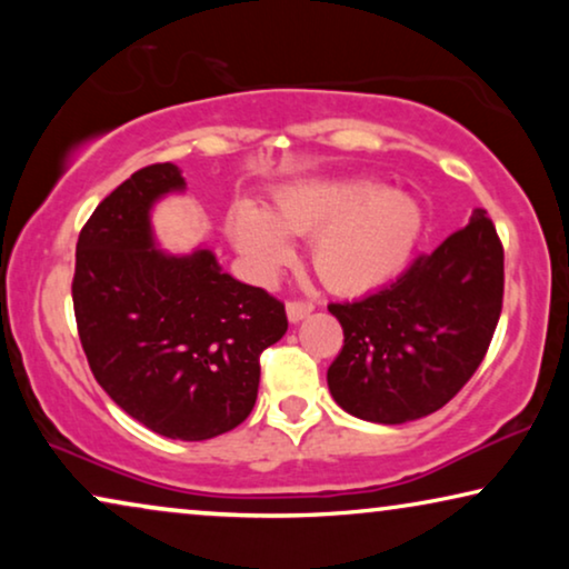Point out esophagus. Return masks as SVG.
<instances>
[{
  "label": "esophagus",
  "mask_w": 569,
  "mask_h": 569,
  "mask_svg": "<svg viewBox=\"0 0 569 569\" xmlns=\"http://www.w3.org/2000/svg\"><path fill=\"white\" fill-rule=\"evenodd\" d=\"M308 313H313V302L308 300H290L287 302V318H290L292 323H298L306 318Z\"/></svg>",
  "instance_id": "obj_1"
}]
</instances>
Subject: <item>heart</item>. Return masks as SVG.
I'll return each mask as SVG.
<instances>
[{
  "instance_id": "obj_1",
  "label": "heart",
  "mask_w": 569,
  "mask_h": 569,
  "mask_svg": "<svg viewBox=\"0 0 569 569\" xmlns=\"http://www.w3.org/2000/svg\"><path fill=\"white\" fill-rule=\"evenodd\" d=\"M310 240V267L333 290H368L407 261L419 236V209L368 178L308 181L279 191L269 217L251 204L230 212V232L248 261L269 274L287 256L284 236Z\"/></svg>"
}]
</instances>
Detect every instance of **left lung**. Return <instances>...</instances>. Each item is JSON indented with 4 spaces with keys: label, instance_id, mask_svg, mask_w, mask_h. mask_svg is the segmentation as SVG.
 <instances>
[{
    "label": "left lung",
    "instance_id": "8db88e82",
    "mask_svg": "<svg viewBox=\"0 0 569 569\" xmlns=\"http://www.w3.org/2000/svg\"><path fill=\"white\" fill-rule=\"evenodd\" d=\"M505 251L477 209L432 253H419L391 284L352 302H329L345 331L329 391L349 415L401 425L453 399L485 360L502 313Z\"/></svg>",
    "mask_w": 569,
    "mask_h": 569
}]
</instances>
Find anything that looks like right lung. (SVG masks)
Here are the masks:
<instances>
[{
    "label": "right lung",
    "instance_id": "1",
    "mask_svg": "<svg viewBox=\"0 0 569 569\" xmlns=\"http://www.w3.org/2000/svg\"><path fill=\"white\" fill-rule=\"evenodd\" d=\"M173 162L131 173L77 240V333L103 391L152 432L209 440L251 415L261 352L284 337V302L224 274L212 251L162 253L150 209L183 189Z\"/></svg>",
    "mask_w": 569,
    "mask_h": 569
}]
</instances>
